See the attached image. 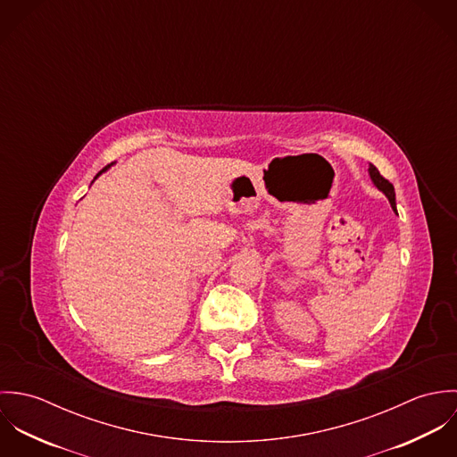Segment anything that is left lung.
<instances>
[{"instance_id":"obj_1","label":"left lung","mask_w":457,"mask_h":457,"mask_svg":"<svg viewBox=\"0 0 457 457\" xmlns=\"http://www.w3.org/2000/svg\"><path fill=\"white\" fill-rule=\"evenodd\" d=\"M370 176H371V181L375 183V187H377L380 192H384L386 196L389 198L392 209L395 211V194H394V187L378 172V169H377L375 165H370Z\"/></svg>"}]
</instances>
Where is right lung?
<instances>
[{
    "label": "right lung",
    "mask_w": 457,
    "mask_h": 457,
    "mask_svg": "<svg viewBox=\"0 0 457 457\" xmlns=\"http://www.w3.org/2000/svg\"><path fill=\"white\" fill-rule=\"evenodd\" d=\"M107 169H109V165H107V167H104V169H102V170H100V172H98V174H96V178H98V176H100V174H102V172H104V170H107ZM96 178H95V179H96Z\"/></svg>",
    "instance_id": "add662e5"
}]
</instances>
